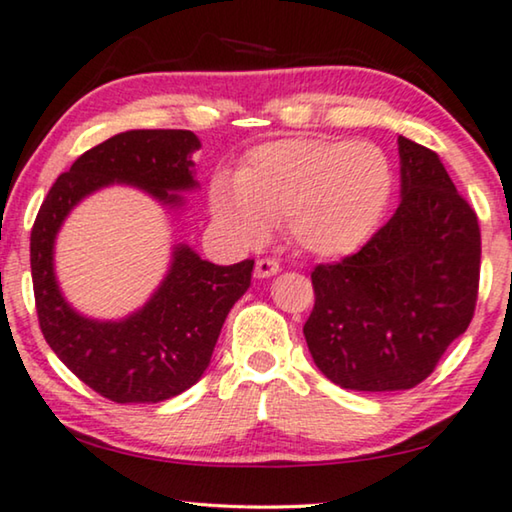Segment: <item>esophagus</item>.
Here are the masks:
<instances>
[{
    "instance_id": "1",
    "label": "esophagus",
    "mask_w": 512,
    "mask_h": 512,
    "mask_svg": "<svg viewBox=\"0 0 512 512\" xmlns=\"http://www.w3.org/2000/svg\"><path fill=\"white\" fill-rule=\"evenodd\" d=\"M279 270H281L279 263L272 261V258H258L254 274H256V279H270V277H274V274H277Z\"/></svg>"
}]
</instances>
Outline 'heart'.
Returning <instances> with one entry per match:
<instances>
[{
	"instance_id": "obj_1",
	"label": "heart",
	"mask_w": 512,
	"mask_h": 512,
	"mask_svg": "<svg viewBox=\"0 0 512 512\" xmlns=\"http://www.w3.org/2000/svg\"><path fill=\"white\" fill-rule=\"evenodd\" d=\"M392 182L388 154L369 140L293 136L251 147L233 180L214 175L207 205L212 219L244 244L263 242L270 224L286 219L302 251L344 258L381 224Z\"/></svg>"
}]
</instances>
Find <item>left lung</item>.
Wrapping results in <instances>:
<instances>
[{"mask_svg": "<svg viewBox=\"0 0 512 512\" xmlns=\"http://www.w3.org/2000/svg\"><path fill=\"white\" fill-rule=\"evenodd\" d=\"M397 212L358 254L311 272L305 339L316 367L346 390H409L469 328L480 228L439 154L399 136Z\"/></svg>", "mask_w": 512, "mask_h": 512, "instance_id": "obj_1", "label": "left lung"}]
</instances>
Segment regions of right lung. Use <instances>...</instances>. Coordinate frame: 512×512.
I'll use <instances>...</instances> for the list:
<instances>
[{"label":"right lung","instance_id":"obj_1","mask_svg":"<svg viewBox=\"0 0 512 512\" xmlns=\"http://www.w3.org/2000/svg\"><path fill=\"white\" fill-rule=\"evenodd\" d=\"M194 131L136 129L76 159L36 214L29 258L41 332L57 358L117 404H157L191 388L210 365L221 325L251 284L254 261L214 265L189 244L170 247V263L143 307L122 318H92L64 298L55 274V240L73 207L96 191L127 184L180 212L198 189Z\"/></svg>","mask_w":512,"mask_h":512}]
</instances>
